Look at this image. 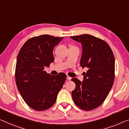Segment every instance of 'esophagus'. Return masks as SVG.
I'll use <instances>...</instances> for the list:
<instances>
[{
    "label": "esophagus",
    "instance_id": "obj_1",
    "mask_svg": "<svg viewBox=\"0 0 129 129\" xmlns=\"http://www.w3.org/2000/svg\"><path fill=\"white\" fill-rule=\"evenodd\" d=\"M67 79H68V80H71V78L68 75V76H67Z\"/></svg>",
    "mask_w": 129,
    "mask_h": 129
}]
</instances>
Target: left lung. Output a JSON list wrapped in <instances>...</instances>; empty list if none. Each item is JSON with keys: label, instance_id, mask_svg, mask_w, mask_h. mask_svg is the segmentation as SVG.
<instances>
[{"label": "left lung", "instance_id": "8db88e82", "mask_svg": "<svg viewBox=\"0 0 129 129\" xmlns=\"http://www.w3.org/2000/svg\"><path fill=\"white\" fill-rule=\"evenodd\" d=\"M81 43L80 64L87 68L84 79H71L76 84L72 91L73 100L80 108L91 111L101 105L112 88L115 78V58L111 47L104 40L88 34L71 36Z\"/></svg>", "mask_w": 129, "mask_h": 129}]
</instances>
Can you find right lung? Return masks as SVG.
I'll use <instances>...</instances> for the list:
<instances>
[{
    "instance_id": "right-lung-1",
    "label": "right lung",
    "mask_w": 129,
    "mask_h": 129,
    "mask_svg": "<svg viewBox=\"0 0 129 129\" xmlns=\"http://www.w3.org/2000/svg\"><path fill=\"white\" fill-rule=\"evenodd\" d=\"M63 38L49 35L28 40L21 48L15 67V82L26 104L36 111H44L54 104L67 79L60 72L51 75L44 70L54 61L53 50Z\"/></svg>"
}]
</instances>
